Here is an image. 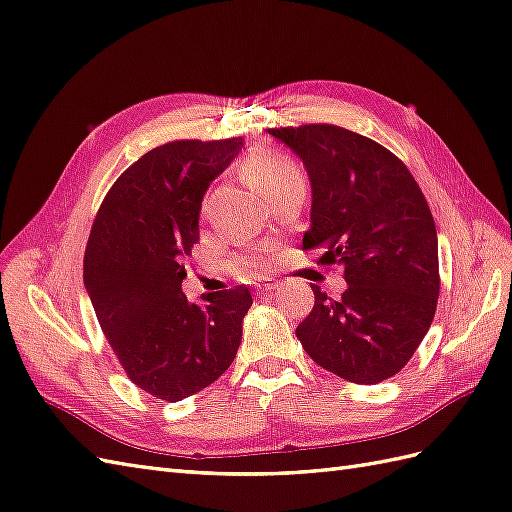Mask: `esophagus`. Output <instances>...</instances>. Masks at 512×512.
<instances>
[{
	"mask_svg": "<svg viewBox=\"0 0 512 512\" xmlns=\"http://www.w3.org/2000/svg\"><path fill=\"white\" fill-rule=\"evenodd\" d=\"M258 289L263 291V293H271V291H278V289H282V284L278 282V280H263L258 284Z\"/></svg>",
	"mask_w": 512,
	"mask_h": 512,
	"instance_id": "obj_1",
	"label": "esophagus"
}]
</instances>
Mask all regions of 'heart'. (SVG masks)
<instances>
[{"label":"heart","instance_id":"b5f03b06","mask_svg":"<svg viewBox=\"0 0 512 512\" xmlns=\"http://www.w3.org/2000/svg\"><path fill=\"white\" fill-rule=\"evenodd\" d=\"M247 171L265 193L278 189L282 184H289L293 180H302V171H299L295 162L284 152H271V149H263V152H258L249 158ZM260 263H263V258L252 256L243 260V267L252 269V267H258Z\"/></svg>","mask_w":512,"mask_h":512}]
</instances>
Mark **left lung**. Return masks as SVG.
<instances>
[{"mask_svg": "<svg viewBox=\"0 0 512 512\" xmlns=\"http://www.w3.org/2000/svg\"><path fill=\"white\" fill-rule=\"evenodd\" d=\"M302 158L313 189L304 249L326 247L347 289L315 306L295 334L323 369L378 384L413 358L439 299V241L419 184L380 143L332 123L273 128Z\"/></svg>", "mask_w": 512, "mask_h": 512, "instance_id": "8db88e82", "label": "left lung"}]
</instances>
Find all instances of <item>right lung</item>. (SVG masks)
Here are the masks:
<instances>
[{"mask_svg":"<svg viewBox=\"0 0 512 512\" xmlns=\"http://www.w3.org/2000/svg\"><path fill=\"white\" fill-rule=\"evenodd\" d=\"M241 147V136L154 147L121 173L93 221L86 293L123 371L156 400L206 389L241 345L245 284L206 293L204 304L182 293L204 193Z\"/></svg>","mask_w":512,"mask_h":512,"instance_id":"obj_1","label":"right lung"}]
</instances>
